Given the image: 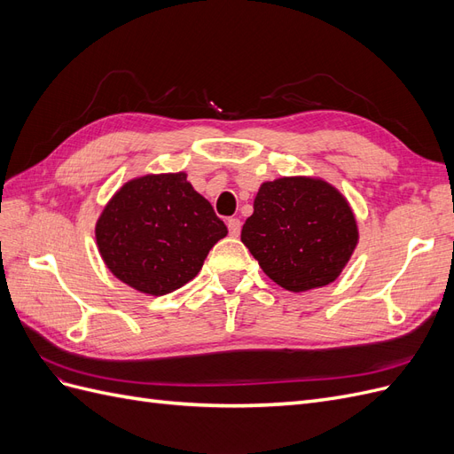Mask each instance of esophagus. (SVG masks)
Instances as JSON below:
<instances>
[{
    "instance_id": "1",
    "label": "esophagus",
    "mask_w": 454,
    "mask_h": 454,
    "mask_svg": "<svg viewBox=\"0 0 454 454\" xmlns=\"http://www.w3.org/2000/svg\"><path fill=\"white\" fill-rule=\"evenodd\" d=\"M227 227H229V235H231V237H239V235H240L242 223H240L239 217H229V219H227Z\"/></svg>"
}]
</instances>
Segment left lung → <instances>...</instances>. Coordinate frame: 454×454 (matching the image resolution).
<instances>
[{
	"mask_svg": "<svg viewBox=\"0 0 454 454\" xmlns=\"http://www.w3.org/2000/svg\"><path fill=\"white\" fill-rule=\"evenodd\" d=\"M240 240L272 282L301 294L337 280L360 231L335 185L322 177L282 176L261 184Z\"/></svg>",
	"mask_w": 454,
	"mask_h": 454,
	"instance_id": "1",
	"label": "left lung"
}]
</instances>
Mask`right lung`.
I'll list each match as a JSON object with an SVG mask.
<instances>
[{"label":"right lung","mask_w":454,"mask_h":454,"mask_svg":"<svg viewBox=\"0 0 454 454\" xmlns=\"http://www.w3.org/2000/svg\"><path fill=\"white\" fill-rule=\"evenodd\" d=\"M94 235L117 280L159 297L197 277L227 227L185 172H164L122 184L96 219Z\"/></svg>","instance_id":"right-lung-1"}]
</instances>
